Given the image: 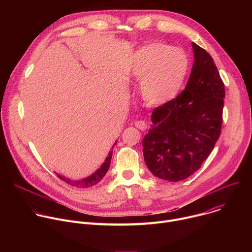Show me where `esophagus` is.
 <instances>
[{"label": "esophagus", "mask_w": 252, "mask_h": 252, "mask_svg": "<svg viewBox=\"0 0 252 252\" xmlns=\"http://www.w3.org/2000/svg\"><path fill=\"white\" fill-rule=\"evenodd\" d=\"M134 126H135L138 129H140V130H146L147 127H148V125L146 124V122H143V121H136V122L134 123Z\"/></svg>", "instance_id": "1"}]
</instances>
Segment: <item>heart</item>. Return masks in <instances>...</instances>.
Returning a JSON list of instances; mask_svg holds the SVG:
<instances>
[{"label": "heart", "mask_w": 252, "mask_h": 252, "mask_svg": "<svg viewBox=\"0 0 252 252\" xmlns=\"http://www.w3.org/2000/svg\"><path fill=\"white\" fill-rule=\"evenodd\" d=\"M189 70L188 55L181 49L154 42L136 50L128 74L139 82L142 100L152 106L166 104L181 92Z\"/></svg>", "instance_id": "1"}]
</instances>
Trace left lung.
<instances>
[{"mask_svg":"<svg viewBox=\"0 0 252 252\" xmlns=\"http://www.w3.org/2000/svg\"><path fill=\"white\" fill-rule=\"evenodd\" d=\"M194 63L185 91L152 115L143 158L163 181H184L212 152L222 126L224 84L211 56L192 43Z\"/></svg>","mask_w":252,"mask_h":252,"instance_id":"8db88e82","label":"left lung"}]
</instances>
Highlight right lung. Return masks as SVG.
I'll return each mask as SVG.
<instances>
[{
  "mask_svg": "<svg viewBox=\"0 0 252 252\" xmlns=\"http://www.w3.org/2000/svg\"><path fill=\"white\" fill-rule=\"evenodd\" d=\"M116 143L117 142H115L114 146H116ZM114 146H113V149H114ZM112 156H113V152H110L109 156H107V158H105V160L101 164V166L96 171H94L92 175H90V176H88L86 178H83L82 181H73V179L66 178V177L62 176V175H60L58 173H57V175H58V177H60L62 179V181L65 182L66 184L70 185L71 187H76V188H80V189L91 188V187L98 184L101 181V178H103V176L105 175L107 170H109V167H110V164H111Z\"/></svg>",
  "mask_w": 252,
  "mask_h": 252,
  "instance_id": "1",
  "label": "right lung"
}]
</instances>
